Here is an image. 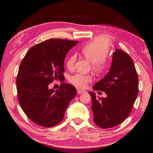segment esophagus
Returning a JSON list of instances; mask_svg holds the SVG:
<instances>
[{"mask_svg":"<svg viewBox=\"0 0 153 153\" xmlns=\"http://www.w3.org/2000/svg\"><path fill=\"white\" fill-rule=\"evenodd\" d=\"M86 92V90H81V89H79V90H77V94H82V93H84V92Z\"/></svg>","mask_w":153,"mask_h":153,"instance_id":"esophagus-1","label":"esophagus"}]
</instances>
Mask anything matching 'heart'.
Returning a JSON list of instances; mask_svg holds the SVG:
<instances>
[{"label": "heart", "instance_id": "b5f03b06", "mask_svg": "<svg viewBox=\"0 0 153 153\" xmlns=\"http://www.w3.org/2000/svg\"><path fill=\"white\" fill-rule=\"evenodd\" d=\"M110 43V40L107 37L101 36L96 38L82 48L81 52L83 56L92 63L93 69L97 73H101L107 67L105 59L109 53ZM76 61V55H71L67 59V67L73 69ZM69 80L74 86L83 88L92 82V77L88 75L77 74L71 76Z\"/></svg>", "mask_w": 153, "mask_h": 153}]
</instances>
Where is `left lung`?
I'll use <instances>...</instances> for the list:
<instances>
[{
    "instance_id": "left-lung-1",
    "label": "left lung",
    "mask_w": 153,
    "mask_h": 153,
    "mask_svg": "<svg viewBox=\"0 0 153 153\" xmlns=\"http://www.w3.org/2000/svg\"><path fill=\"white\" fill-rule=\"evenodd\" d=\"M92 88L107 94L106 98H97L94 92H88L96 125L106 129L123 122L130 113L138 93V74L130 56L116 48L109 71Z\"/></svg>"
}]
</instances>
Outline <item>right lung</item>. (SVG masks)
<instances>
[{
  "instance_id": "1",
  "label": "right lung",
  "mask_w": 153,
  "mask_h": 153,
  "mask_svg": "<svg viewBox=\"0 0 153 153\" xmlns=\"http://www.w3.org/2000/svg\"><path fill=\"white\" fill-rule=\"evenodd\" d=\"M77 41L51 38L31 48L20 64L17 90L23 111L33 122L51 128L63 120L65 111L77 94L71 84L63 83L50 89L53 79L63 77L64 60Z\"/></svg>"
}]
</instances>
